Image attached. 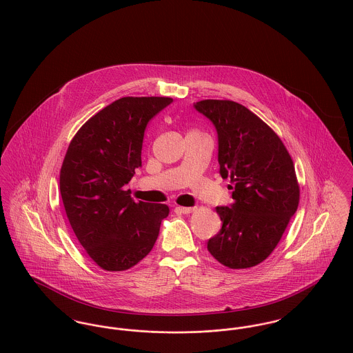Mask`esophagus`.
Masks as SVG:
<instances>
[{"label":"esophagus","mask_w":353,"mask_h":353,"mask_svg":"<svg viewBox=\"0 0 353 353\" xmlns=\"http://www.w3.org/2000/svg\"><path fill=\"white\" fill-rule=\"evenodd\" d=\"M175 209H176L178 212L183 213V214H189V213H192V212L196 210V208H189V206H176Z\"/></svg>","instance_id":"1"}]
</instances>
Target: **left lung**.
<instances>
[{"mask_svg": "<svg viewBox=\"0 0 353 353\" xmlns=\"http://www.w3.org/2000/svg\"><path fill=\"white\" fill-rule=\"evenodd\" d=\"M194 107L217 130L220 175L234 190L230 208H216L223 225L208 241V250L230 269L252 268L276 249L298 209L292 157L274 130L245 105L205 99Z\"/></svg>", "mask_w": 353, "mask_h": 353, "instance_id": "obj_1", "label": "left lung"}]
</instances>
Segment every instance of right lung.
<instances>
[{
  "label": "right lung",
  "instance_id": "obj_1",
  "mask_svg": "<svg viewBox=\"0 0 353 353\" xmlns=\"http://www.w3.org/2000/svg\"><path fill=\"white\" fill-rule=\"evenodd\" d=\"M171 101H112L79 129L62 161L59 192L68 220L90 258L107 272L128 270L145 258L170 213L165 203L133 201L123 186L141 165L148 122Z\"/></svg>",
  "mask_w": 353,
  "mask_h": 353
}]
</instances>
